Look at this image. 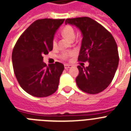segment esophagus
Segmentation results:
<instances>
[{
  "mask_svg": "<svg viewBox=\"0 0 131 131\" xmlns=\"http://www.w3.org/2000/svg\"><path fill=\"white\" fill-rule=\"evenodd\" d=\"M71 67H72V66L70 65V64H64V69H69V68H71Z\"/></svg>",
  "mask_w": 131,
  "mask_h": 131,
  "instance_id": "esophagus-1",
  "label": "esophagus"
}]
</instances>
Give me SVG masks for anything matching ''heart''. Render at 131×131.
Returning <instances> with one entry per match:
<instances>
[{
  "mask_svg": "<svg viewBox=\"0 0 131 131\" xmlns=\"http://www.w3.org/2000/svg\"><path fill=\"white\" fill-rule=\"evenodd\" d=\"M62 34L64 37L67 38L68 40L73 41L75 38V31L73 27H71V25H66L65 27L62 29ZM52 46L54 48H56L57 46V40L56 38H54L52 40ZM75 52L73 51H66L60 54V58L62 59H68L70 57H72L75 55Z\"/></svg>",
  "mask_w": 131,
  "mask_h": 131,
  "instance_id": "1",
  "label": "heart"
}]
</instances>
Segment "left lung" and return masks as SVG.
<instances>
[{
	"instance_id": "obj_1",
	"label": "left lung",
	"mask_w": 131,
	"mask_h": 131,
	"mask_svg": "<svg viewBox=\"0 0 131 131\" xmlns=\"http://www.w3.org/2000/svg\"><path fill=\"white\" fill-rule=\"evenodd\" d=\"M66 24L78 27L83 35L79 61L89 66H78V88L90 94L102 92L112 82L119 62L117 44L112 35L100 23L88 17L67 19Z\"/></svg>"
}]
</instances>
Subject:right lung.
Returning a JSON list of instances; mask_svg holds the SVG:
<instances>
[{"mask_svg": "<svg viewBox=\"0 0 131 131\" xmlns=\"http://www.w3.org/2000/svg\"><path fill=\"white\" fill-rule=\"evenodd\" d=\"M64 21L36 20L15 45L12 53L14 73L21 88L33 96H49L58 89L64 67L58 62L46 65L43 62V55L52 50L54 36Z\"/></svg>", "mask_w": 131, "mask_h": 131, "instance_id": "obj_1", "label": "right lung"}]
</instances>
